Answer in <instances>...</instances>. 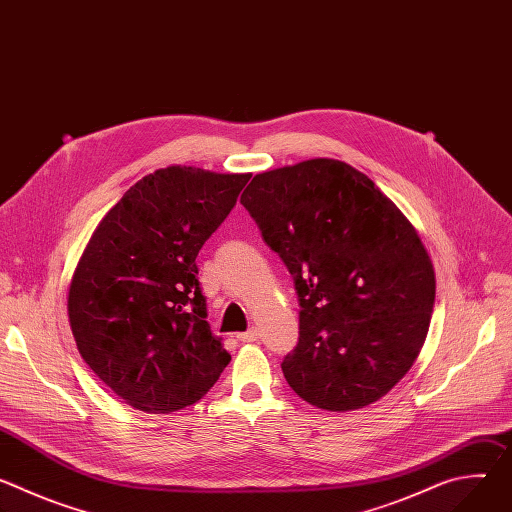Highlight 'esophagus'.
<instances>
[{
  "label": "esophagus",
  "mask_w": 512,
  "mask_h": 512,
  "mask_svg": "<svg viewBox=\"0 0 512 512\" xmlns=\"http://www.w3.org/2000/svg\"><path fill=\"white\" fill-rule=\"evenodd\" d=\"M257 338H259V332H257L255 328H251V330H247V332L237 334V340H239V342H255Z\"/></svg>",
  "instance_id": "obj_1"
}]
</instances>
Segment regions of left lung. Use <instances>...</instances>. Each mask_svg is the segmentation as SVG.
<instances>
[{
	"label": "left lung",
	"instance_id": "8db88e82",
	"mask_svg": "<svg viewBox=\"0 0 512 512\" xmlns=\"http://www.w3.org/2000/svg\"><path fill=\"white\" fill-rule=\"evenodd\" d=\"M241 204L296 283L289 387L326 411L385 397L415 362L435 302L415 227L369 176L328 158L257 174Z\"/></svg>",
	"mask_w": 512,
	"mask_h": 512
}]
</instances>
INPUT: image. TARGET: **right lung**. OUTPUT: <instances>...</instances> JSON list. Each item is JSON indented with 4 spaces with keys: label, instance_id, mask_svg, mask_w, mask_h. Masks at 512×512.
I'll use <instances>...</instances> for the list:
<instances>
[{
    "label": "right lung",
    "instance_id": "right-lung-1",
    "mask_svg": "<svg viewBox=\"0 0 512 512\" xmlns=\"http://www.w3.org/2000/svg\"><path fill=\"white\" fill-rule=\"evenodd\" d=\"M251 174L168 166L103 216L68 287L91 371L125 403L170 413L200 401L231 360L206 322L196 255Z\"/></svg>",
    "mask_w": 512,
    "mask_h": 512
}]
</instances>
